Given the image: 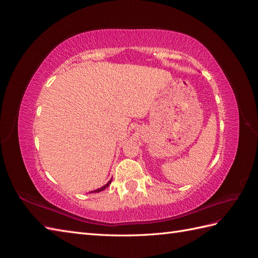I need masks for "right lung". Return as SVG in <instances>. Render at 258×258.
Here are the masks:
<instances>
[{"label": "right lung", "mask_w": 258, "mask_h": 258, "mask_svg": "<svg viewBox=\"0 0 258 258\" xmlns=\"http://www.w3.org/2000/svg\"><path fill=\"white\" fill-rule=\"evenodd\" d=\"M111 182H112V179H110V181H108L104 186H102V187H100V188H98V189H96V190H93V191H90V192H99V191H102V190H104L106 187L111 184Z\"/></svg>", "instance_id": "add662e5"}]
</instances>
